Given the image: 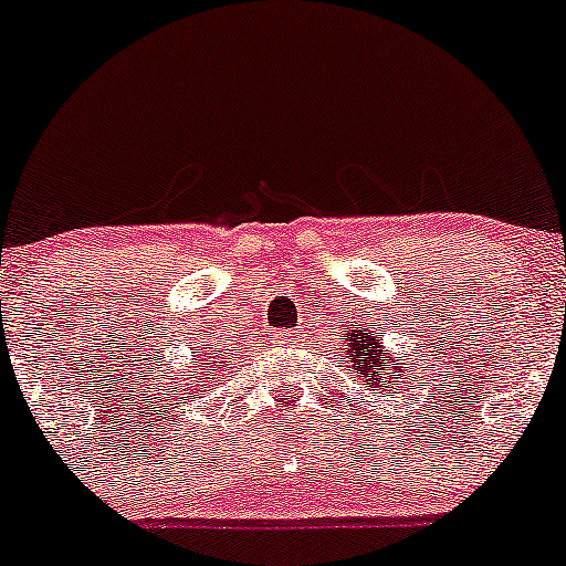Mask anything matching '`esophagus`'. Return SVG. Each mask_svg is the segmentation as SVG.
<instances>
[{
	"label": "esophagus",
	"mask_w": 566,
	"mask_h": 566,
	"mask_svg": "<svg viewBox=\"0 0 566 566\" xmlns=\"http://www.w3.org/2000/svg\"><path fill=\"white\" fill-rule=\"evenodd\" d=\"M275 345H281V348H296V345H300V337H296V332L283 329L275 334Z\"/></svg>",
	"instance_id": "obj_1"
}]
</instances>
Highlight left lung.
<instances>
[{
	"mask_svg": "<svg viewBox=\"0 0 566 566\" xmlns=\"http://www.w3.org/2000/svg\"><path fill=\"white\" fill-rule=\"evenodd\" d=\"M343 348H339V354L345 356V361L350 364V373L356 375L358 380H361V386H367L369 391H391V388H402V380L405 378H394V364H391V356L382 354L380 348V339H382V332L375 329H364L361 324H354L350 321V329L343 332ZM399 358V356H397ZM402 361V358H399Z\"/></svg>",
	"mask_w": 566,
	"mask_h": 566,
	"instance_id": "8db88e82",
	"label": "left lung"
}]
</instances>
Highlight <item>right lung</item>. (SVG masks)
I'll return each instance as SVG.
<instances>
[{
  "label": "right lung",
  "instance_id": "right-lung-1",
  "mask_svg": "<svg viewBox=\"0 0 566 566\" xmlns=\"http://www.w3.org/2000/svg\"><path fill=\"white\" fill-rule=\"evenodd\" d=\"M193 354H197V358H193V361H197L199 367L205 369V373H199V375H197V386H199V382H202V386H205V382L216 380V378H205V375H208V373H210V375H216V369H223V364H227V361H223V354H221V350H218V354H208V350L199 348V350H193ZM184 386H186V382H184ZM184 391H193V397L199 399L197 388H184Z\"/></svg>",
  "mask_w": 566,
  "mask_h": 566
}]
</instances>
